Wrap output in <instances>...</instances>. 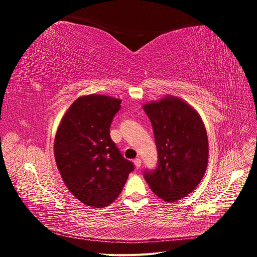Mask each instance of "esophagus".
Here are the masks:
<instances>
[{
  "instance_id": "1",
  "label": "esophagus",
  "mask_w": 257,
  "mask_h": 257,
  "mask_svg": "<svg viewBox=\"0 0 257 257\" xmlns=\"http://www.w3.org/2000/svg\"><path fill=\"white\" fill-rule=\"evenodd\" d=\"M134 164H135L136 168H141V166H142V160L139 159V158L135 159V160H134Z\"/></svg>"
}]
</instances>
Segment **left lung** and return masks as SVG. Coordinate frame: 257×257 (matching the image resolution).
<instances>
[{
	"instance_id": "left-lung-1",
	"label": "left lung",
	"mask_w": 257,
	"mask_h": 257,
	"mask_svg": "<svg viewBox=\"0 0 257 257\" xmlns=\"http://www.w3.org/2000/svg\"><path fill=\"white\" fill-rule=\"evenodd\" d=\"M152 123L159 165L146 172L154 194L175 203L196 188L208 166L209 147L204 122L184 99L166 95L143 106Z\"/></svg>"
}]
</instances>
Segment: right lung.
<instances>
[{
    "mask_svg": "<svg viewBox=\"0 0 257 257\" xmlns=\"http://www.w3.org/2000/svg\"><path fill=\"white\" fill-rule=\"evenodd\" d=\"M121 99L89 94L69 106L54 136L56 164L66 188L82 204L103 208L122 192L134 165L109 135Z\"/></svg>",
    "mask_w": 257,
    "mask_h": 257,
    "instance_id": "right-lung-1",
    "label": "right lung"
}]
</instances>
